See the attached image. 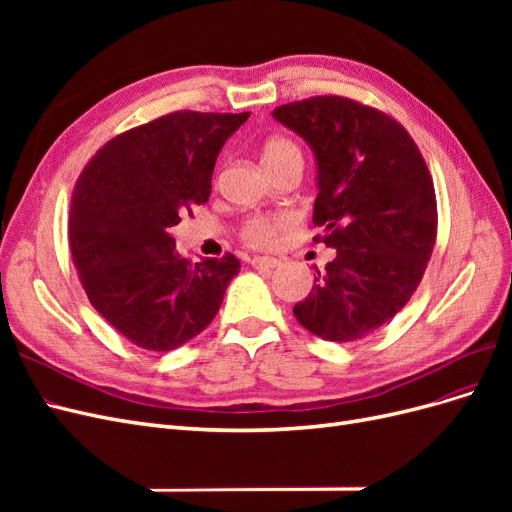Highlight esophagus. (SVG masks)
<instances>
[{
    "instance_id": "obj_1",
    "label": "esophagus",
    "mask_w": 512,
    "mask_h": 512,
    "mask_svg": "<svg viewBox=\"0 0 512 512\" xmlns=\"http://www.w3.org/2000/svg\"><path fill=\"white\" fill-rule=\"evenodd\" d=\"M250 262H252L254 269H273V267L280 265V260L271 258V256H254Z\"/></svg>"
}]
</instances>
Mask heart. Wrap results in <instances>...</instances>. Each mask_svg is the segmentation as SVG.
Here are the masks:
<instances>
[{
	"label": "heart",
	"mask_w": 512,
	"mask_h": 512,
	"mask_svg": "<svg viewBox=\"0 0 512 512\" xmlns=\"http://www.w3.org/2000/svg\"><path fill=\"white\" fill-rule=\"evenodd\" d=\"M262 162L269 168V173L282 168L286 164L299 162L303 164V151L301 147L288 136H271L269 141L262 145ZM290 213H258L250 215L241 228L239 237L245 245L258 247V250H267L280 241L282 232L292 226Z\"/></svg>",
	"instance_id": "obj_1"
}]
</instances>
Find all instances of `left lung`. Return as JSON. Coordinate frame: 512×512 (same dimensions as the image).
Masks as SVG:
<instances>
[{
  "mask_svg": "<svg viewBox=\"0 0 512 512\" xmlns=\"http://www.w3.org/2000/svg\"><path fill=\"white\" fill-rule=\"evenodd\" d=\"M273 117L314 149V241L337 252L292 312L327 342H356L399 314L423 280L438 235L429 168L397 119L344 96L290 102Z\"/></svg>",
  "mask_w": 512,
  "mask_h": 512,
  "instance_id": "left-lung-1",
  "label": "left lung"
}]
</instances>
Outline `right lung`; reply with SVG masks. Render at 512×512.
Segmentation results:
<instances>
[{"label": "right lung", "mask_w": 512, "mask_h": 512, "mask_svg": "<svg viewBox=\"0 0 512 512\" xmlns=\"http://www.w3.org/2000/svg\"><path fill=\"white\" fill-rule=\"evenodd\" d=\"M250 113L175 111L102 145L76 179L68 243L96 312L132 344L183 346L207 329L239 273L232 254L192 262L170 230L211 194L226 138Z\"/></svg>", "instance_id": "obj_1"}]
</instances>
